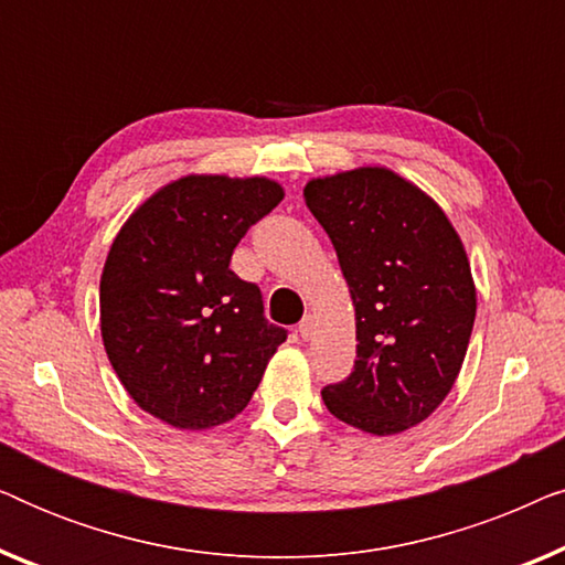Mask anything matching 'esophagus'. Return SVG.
Segmentation results:
<instances>
[{"mask_svg":"<svg viewBox=\"0 0 565 565\" xmlns=\"http://www.w3.org/2000/svg\"><path fill=\"white\" fill-rule=\"evenodd\" d=\"M298 331H300V337H303V339L311 337L313 331H316V321H313V316H306V319L298 323Z\"/></svg>","mask_w":565,"mask_h":565,"instance_id":"34e87169","label":"esophagus"}]
</instances>
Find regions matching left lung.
Wrapping results in <instances>:
<instances>
[{"mask_svg":"<svg viewBox=\"0 0 565 565\" xmlns=\"http://www.w3.org/2000/svg\"><path fill=\"white\" fill-rule=\"evenodd\" d=\"M308 211L334 244L358 321L350 377L321 391L337 419L398 435L443 404L466 360L476 285L435 200L383 167L311 180Z\"/></svg>","mask_w":565,"mask_h":565,"instance_id":"obj_1","label":"left lung"}]
</instances>
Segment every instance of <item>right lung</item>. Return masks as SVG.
Instances as JSON below:
<instances>
[{"mask_svg":"<svg viewBox=\"0 0 565 565\" xmlns=\"http://www.w3.org/2000/svg\"><path fill=\"white\" fill-rule=\"evenodd\" d=\"M282 200L265 177L188 174L146 200L115 236L99 280L110 365L143 412L177 429L226 424L252 401L288 331L231 254Z\"/></svg>","mask_w":565,"mask_h":565,"instance_id":"obj_1","label":"right lung"}]
</instances>
